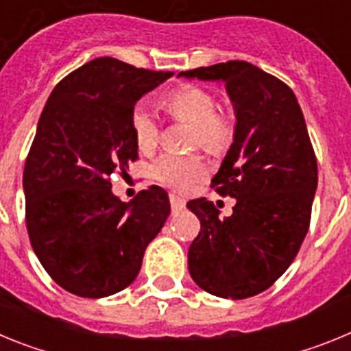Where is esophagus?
<instances>
[{
  "mask_svg": "<svg viewBox=\"0 0 351 351\" xmlns=\"http://www.w3.org/2000/svg\"><path fill=\"white\" fill-rule=\"evenodd\" d=\"M169 198H170V207H172L173 213H179V210H182L186 207V200L179 197V195L170 193Z\"/></svg>",
  "mask_w": 351,
  "mask_h": 351,
  "instance_id": "1",
  "label": "esophagus"
}]
</instances>
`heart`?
<instances>
[{"instance_id": "heart-1", "label": "heart", "mask_w": 351, "mask_h": 351, "mask_svg": "<svg viewBox=\"0 0 351 351\" xmlns=\"http://www.w3.org/2000/svg\"><path fill=\"white\" fill-rule=\"evenodd\" d=\"M167 110L176 121H184L193 126L191 145L221 153L234 137V121L230 114L216 107V98L210 91L186 84L173 89L165 98ZM130 128L133 138L142 151H153L160 141L161 125L153 108L138 101L130 114ZM209 172L206 158L200 154H161L153 165V176L161 184L173 190L186 191L202 181Z\"/></svg>"}]
</instances>
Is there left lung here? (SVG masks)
I'll list each match as a JSON object with an SVG mask.
<instances>
[{
  "label": "left lung",
  "mask_w": 351,
  "mask_h": 351,
  "mask_svg": "<svg viewBox=\"0 0 351 351\" xmlns=\"http://www.w3.org/2000/svg\"><path fill=\"white\" fill-rule=\"evenodd\" d=\"M182 75L223 80L237 116L234 142L210 181L216 193L235 198L234 214L219 218L207 198L188 202L200 219L190 274L216 297L258 295L290 267L309 230L318 165L302 110L283 80L247 61Z\"/></svg>",
  "instance_id": "obj_1"
}]
</instances>
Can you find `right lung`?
Returning a JSON list of instances; mask_svg holds the SVG:
<instances>
[{
    "label": "right lung",
    "instance_id": "1",
    "mask_svg": "<svg viewBox=\"0 0 351 351\" xmlns=\"http://www.w3.org/2000/svg\"><path fill=\"white\" fill-rule=\"evenodd\" d=\"M172 71L98 58L58 82L24 165L26 228L40 263L66 291L88 299L125 290L170 214L149 186L132 202L112 195V173L137 161L130 114Z\"/></svg>",
    "mask_w": 351,
    "mask_h": 351
}]
</instances>
